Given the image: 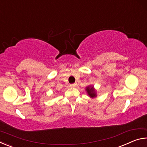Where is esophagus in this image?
<instances>
[{
	"label": "esophagus",
	"mask_w": 147,
	"mask_h": 147,
	"mask_svg": "<svg viewBox=\"0 0 147 147\" xmlns=\"http://www.w3.org/2000/svg\"><path fill=\"white\" fill-rule=\"evenodd\" d=\"M70 86L71 87V88H74V87L76 86V83H74V84H71Z\"/></svg>",
	"instance_id": "1"
}]
</instances>
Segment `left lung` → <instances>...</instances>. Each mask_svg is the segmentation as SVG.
Wrapping results in <instances>:
<instances>
[{"label":"left lung","mask_w":147,"mask_h":147,"mask_svg":"<svg viewBox=\"0 0 147 147\" xmlns=\"http://www.w3.org/2000/svg\"><path fill=\"white\" fill-rule=\"evenodd\" d=\"M86 91L87 92V94L91 98H96L97 96V94H96V90L94 89L93 86H88L86 88Z\"/></svg>","instance_id":"left-lung-1"}]
</instances>
